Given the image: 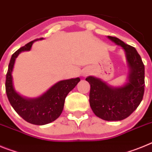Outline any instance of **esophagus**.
<instances>
[{"label":"esophagus","instance_id":"obj_1","mask_svg":"<svg viewBox=\"0 0 152 152\" xmlns=\"http://www.w3.org/2000/svg\"><path fill=\"white\" fill-rule=\"evenodd\" d=\"M84 75H85V74H84Z\"/></svg>","mask_w":152,"mask_h":152}]
</instances>
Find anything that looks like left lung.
<instances>
[{
    "label": "left lung",
    "mask_w": 152,
    "mask_h": 152,
    "mask_svg": "<svg viewBox=\"0 0 152 152\" xmlns=\"http://www.w3.org/2000/svg\"><path fill=\"white\" fill-rule=\"evenodd\" d=\"M109 39L120 45L126 54L129 67L128 80L119 88L108 85L101 79L89 76L90 106L94 113L107 121H119L129 116L142 100L145 91V65L134 47L116 37Z\"/></svg>",
    "instance_id": "obj_1"
}]
</instances>
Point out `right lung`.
<instances>
[{
    "mask_svg": "<svg viewBox=\"0 0 152 152\" xmlns=\"http://www.w3.org/2000/svg\"><path fill=\"white\" fill-rule=\"evenodd\" d=\"M35 40L31 41L12 55L7 73L5 88L8 100L14 110L28 123L41 126L52 123L59 117L64 108L65 97L80 79L76 77L60 80L39 97L29 99L19 94L13 88L12 77L14 63L21 52L30 50Z\"/></svg>",
    "mask_w": 152,
    "mask_h": 152,
    "instance_id": "add662e5",
    "label": "right lung"
}]
</instances>
